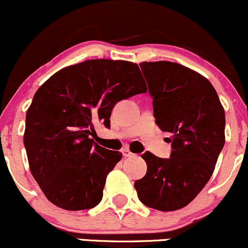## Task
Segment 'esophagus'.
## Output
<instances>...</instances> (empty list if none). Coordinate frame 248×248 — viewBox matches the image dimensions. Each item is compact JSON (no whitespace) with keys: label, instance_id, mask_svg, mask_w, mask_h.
Returning <instances> with one entry per match:
<instances>
[{"label":"esophagus","instance_id":"34e87169","mask_svg":"<svg viewBox=\"0 0 248 248\" xmlns=\"http://www.w3.org/2000/svg\"><path fill=\"white\" fill-rule=\"evenodd\" d=\"M122 155H124V158H131L134 155V153H132L128 148H122Z\"/></svg>","mask_w":248,"mask_h":248}]
</instances>
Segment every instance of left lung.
Listing matches in <instances>:
<instances>
[{"instance_id": "8db88e82", "label": "left lung", "mask_w": 248, "mask_h": 248, "mask_svg": "<svg viewBox=\"0 0 248 248\" xmlns=\"http://www.w3.org/2000/svg\"><path fill=\"white\" fill-rule=\"evenodd\" d=\"M140 67L155 122L171 134L172 153L169 159L144 153L147 172L134 187L145 205L173 212L189 204L212 177L225 145V109L212 83L189 67L165 61Z\"/></svg>"}]
</instances>
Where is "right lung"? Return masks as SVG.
Instances as JSON below:
<instances>
[{"label":"right lung","instance_id":"obj_1","mask_svg":"<svg viewBox=\"0 0 248 248\" xmlns=\"http://www.w3.org/2000/svg\"><path fill=\"white\" fill-rule=\"evenodd\" d=\"M146 91L138 64L110 59L64 67L36 90L23 144L31 173L49 202L65 210L101 202L107 176L122 153L95 144V124L110 126L116 102Z\"/></svg>","mask_w":248,"mask_h":248}]
</instances>
